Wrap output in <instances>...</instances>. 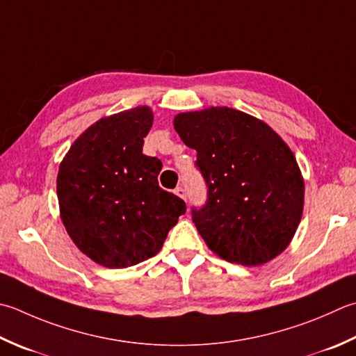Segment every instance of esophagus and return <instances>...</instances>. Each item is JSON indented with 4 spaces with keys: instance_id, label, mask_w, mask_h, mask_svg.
<instances>
[{
    "instance_id": "obj_1",
    "label": "esophagus",
    "mask_w": 356,
    "mask_h": 356,
    "mask_svg": "<svg viewBox=\"0 0 356 356\" xmlns=\"http://www.w3.org/2000/svg\"><path fill=\"white\" fill-rule=\"evenodd\" d=\"M174 193H176L179 197H182V199H186V194H185V190H184V188H182V186H177V188H176V190H174Z\"/></svg>"
}]
</instances>
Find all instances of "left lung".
I'll return each mask as SVG.
<instances>
[{"instance_id": "1", "label": "left lung", "mask_w": 356, "mask_h": 356, "mask_svg": "<svg viewBox=\"0 0 356 356\" xmlns=\"http://www.w3.org/2000/svg\"><path fill=\"white\" fill-rule=\"evenodd\" d=\"M197 151L208 186L193 222L208 248L228 262L262 266L281 254L302 218L304 179L293 152L267 123L227 106L174 117Z\"/></svg>"}]
</instances>
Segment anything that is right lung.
Instances as JSON below:
<instances>
[{"mask_svg": "<svg viewBox=\"0 0 356 356\" xmlns=\"http://www.w3.org/2000/svg\"><path fill=\"white\" fill-rule=\"evenodd\" d=\"M152 120L148 106L100 118L60 163L63 224L80 252L103 267L127 268L156 256L186 211L182 199L159 186L162 162L142 152Z\"/></svg>", "mask_w": 356, "mask_h": 356, "instance_id": "1", "label": "right lung"}]
</instances>
